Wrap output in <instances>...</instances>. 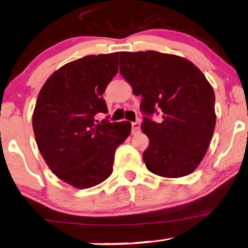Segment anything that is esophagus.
Wrapping results in <instances>:
<instances>
[{
    "label": "esophagus",
    "mask_w": 248,
    "mask_h": 248,
    "mask_svg": "<svg viewBox=\"0 0 248 248\" xmlns=\"http://www.w3.org/2000/svg\"><path fill=\"white\" fill-rule=\"evenodd\" d=\"M131 128H132V133H137L140 131V128H141V124L139 121H136V123H132L131 124Z\"/></svg>",
    "instance_id": "esophagus-1"
}]
</instances>
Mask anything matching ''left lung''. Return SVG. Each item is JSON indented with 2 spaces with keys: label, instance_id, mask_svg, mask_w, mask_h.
I'll use <instances>...</instances> for the list:
<instances>
[{
  "label": "left lung",
  "instance_id": "1",
  "mask_svg": "<svg viewBox=\"0 0 248 248\" xmlns=\"http://www.w3.org/2000/svg\"><path fill=\"white\" fill-rule=\"evenodd\" d=\"M120 73L141 96V129L150 143V171L177 178L192 173L207 152L216 127L215 92L187 59L157 51L120 52ZM158 108L162 121L149 118Z\"/></svg>",
  "mask_w": 248,
  "mask_h": 248
}]
</instances>
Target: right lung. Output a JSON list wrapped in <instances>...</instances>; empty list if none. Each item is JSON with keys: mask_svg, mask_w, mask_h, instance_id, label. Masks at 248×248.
Masks as SVG:
<instances>
[{"mask_svg": "<svg viewBox=\"0 0 248 248\" xmlns=\"http://www.w3.org/2000/svg\"><path fill=\"white\" fill-rule=\"evenodd\" d=\"M118 54L69 62L47 79L37 97L32 129L40 153L57 177L81 189L111 175L116 149L131 132L129 121L95 119L108 111L103 94L118 73Z\"/></svg>", "mask_w": 248, "mask_h": 248, "instance_id": "obj_1", "label": "right lung"}]
</instances>
